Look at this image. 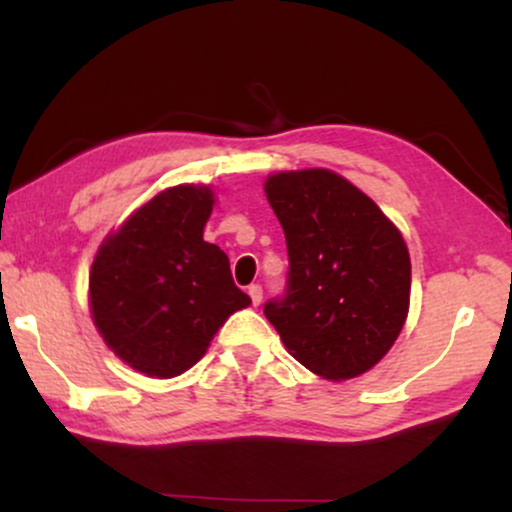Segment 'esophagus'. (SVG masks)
I'll return each instance as SVG.
<instances>
[{
    "label": "esophagus",
    "instance_id": "1",
    "mask_svg": "<svg viewBox=\"0 0 512 512\" xmlns=\"http://www.w3.org/2000/svg\"><path fill=\"white\" fill-rule=\"evenodd\" d=\"M249 298H251V303H254V305L261 303V298H263V286H261V284H251V286H249Z\"/></svg>",
    "mask_w": 512,
    "mask_h": 512
}]
</instances>
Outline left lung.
I'll return each mask as SVG.
<instances>
[{"label": "left lung", "mask_w": 512, "mask_h": 512, "mask_svg": "<svg viewBox=\"0 0 512 512\" xmlns=\"http://www.w3.org/2000/svg\"><path fill=\"white\" fill-rule=\"evenodd\" d=\"M289 275L265 317L296 361L326 380L366 373L408 317L410 254L368 195L331 170L272 174Z\"/></svg>", "instance_id": "1"}]
</instances>
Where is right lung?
Instances as JSON below:
<instances>
[{
    "label": "right lung",
    "instance_id": "right-lung-1",
    "mask_svg": "<svg viewBox=\"0 0 512 512\" xmlns=\"http://www.w3.org/2000/svg\"><path fill=\"white\" fill-rule=\"evenodd\" d=\"M207 186H174L139 207L97 251L90 310L116 356L149 377H174L207 352L230 314L251 303L230 261L202 240Z\"/></svg>",
    "mask_w": 512,
    "mask_h": 512
}]
</instances>
